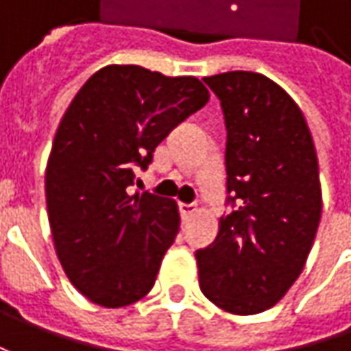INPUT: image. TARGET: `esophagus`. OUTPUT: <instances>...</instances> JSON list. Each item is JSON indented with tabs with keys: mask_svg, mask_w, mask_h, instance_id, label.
I'll return each instance as SVG.
<instances>
[{
	"mask_svg": "<svg viewBox=\"0 0 351 351\" xmlns=\"http://www.w3.org/2000/svg\"><path fill=\"white\" fill-rule=\"evenodd\" d=\"M180 213H182V219H189L197 213L195 203H180Z\"/></svg>",
	"mask_w": 351,
	"mask_h": 351,
	"instance_id": "1",
	"label": "esophagus"
}]
</instances>
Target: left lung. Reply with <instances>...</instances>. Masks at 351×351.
Segmentation results:
<instances>
[{"mask_svg": "<svg viewBox=\"0 0 351 351\" xmlns=\"http://www.w3.org/2000/svg\"><path fill=\"white\" fill-rule=\"evenodd\" d=\"M226 123V187L232 210L197 250L199 287L219 308L258 315L301 276L322 213L318 160L303 111L256 72L203 77Z\"/></svg>", "mask_w": 351, "mask_h": 351, "instance_id": "left-lung-1", "label": "left lung"}]
</instances>
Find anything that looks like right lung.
Segmentation results:
<instances>
[{
	"label": "right lung",
	"mask_w": 351,
	"mask_h": 351,
	"mask_svg": "<svg viewBox=\"0 0 351 351\" xmlns=\"http://www.w3.org/2000/svg\"><path fill=\"white\" fill-rule=\"evenodd\" d=\"M209 101L193 75L111 64L75 93L48 156L47 209L56 256L70 283L91 303L119 308L154 285L180 230L178 203L128 193L132 168Z\"/></svg>",
	"instance_id": "1"
}]
</instances>
